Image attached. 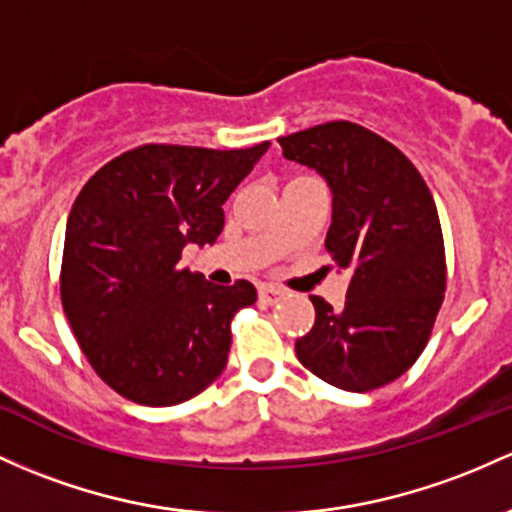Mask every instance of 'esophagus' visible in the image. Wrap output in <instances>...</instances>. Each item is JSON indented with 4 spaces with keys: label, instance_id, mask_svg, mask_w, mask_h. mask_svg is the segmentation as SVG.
<instances>
[{
    "label": "esophagus",
    "instance_id": "esophagus-1",
    "mask_svg": "<svg viewBox=\"0 0 512 512\" xmlns=\"http://www.w3.org/2000/svg\"><path fill=\"white\" fill-rule=\"evenodd\" d=\"M282 294H284V291L279 289V286H272V284H262L260 286V301H265V303H274Z\"/></svg>",
    "mask_w": 512,
    "mask_h": 512
}]
</instances>
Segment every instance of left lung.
<instances>
[{"label": "left lung", "mask_w": 512, "mask_h": 512, "mask_svg": "<svg viewBox=\"0 0 512 512\" xmlns=\"http://www.w3.org/2000/svg\"><path fill=\"white\" fill-rule=\"evenodd\" d=\"M279 145L286 160L328 182L325 250L352 272L342 311L311 296L316 323L296 340V357L345 391L391 384L425 350L445 299V240L428 184L396 145L350 121L320 123Z\"/></svg>", "instance_id": "left-lung-1"}]
</instances>
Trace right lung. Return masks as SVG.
Wrapping results in <instances>:
<instances>
[{"label": "right lung", "instance_id": "add662e5", "mask_svg": "<svg viewBox=\"0 0 512 512\" xmlns=\"http://www.w3.org/2000/svg\"><path fill=\"white\" fill-rule=\"evenodd\" d=\"M269 143L240 150L140 145L89 179L65 228L60 299L92 369L140 406H177L226 369L230 320L255 286L179 269L213 245L223 204Z\"/></svg>", "mask_w": 512, "mask_h": 512}]
</instances>
